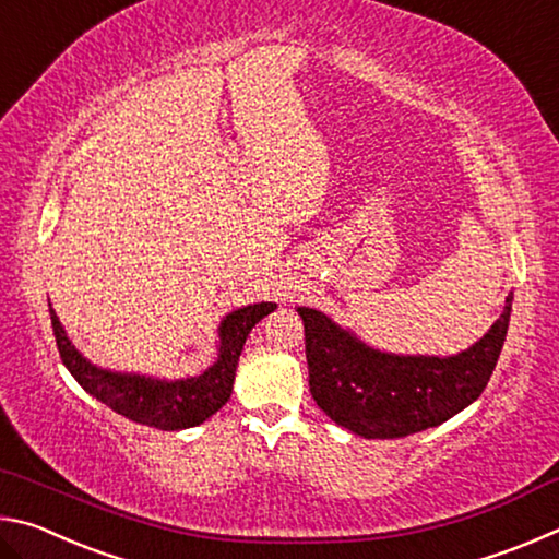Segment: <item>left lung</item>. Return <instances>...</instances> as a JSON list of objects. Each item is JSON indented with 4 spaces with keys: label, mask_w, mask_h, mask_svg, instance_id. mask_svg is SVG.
<instances>
[{
    "label": "left lung",
    "mask_w": 559,
    "mask_h": 559,
    "mask_svg": "<svg viewBox=\"0 0 559 559\" xmlns=\"http://www.w3.org/2000/svg\"><path fill=\"white\" fill-rule=\"evenodd\" d=\"M513 293L488 333L459 355H396L359 340L316 308L306 325L310 394L337 427L362 439H402L439 427L486 390L503 349Z\"/></svg>",
    "instance_id": "8db88e82"
}]
</instances>
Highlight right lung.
Instances as JSON below:
<instances>
[{
    "mask_svg": "<svg viewBox=\"0 0 559 559\" xmlns=\"http://www.w3.org/2000/svg\"><path fill=\"white\" fill-rule=\"evenodd\" d=\"M271 310H276V302H253V306H243L226 313L219 328H216L219 345H216L214 362L202 374L165 380V377L118 372L93 365L66 335L61 320L49 302L56 345H59L66 370L73 374V380L91 396H96L98 402L122 414L126 419L163 431L200 427L202 421L210 419L212 414L229 402L236 365H239L246 337Z\"/></svg>",
    "mask_w": 559,
    "mask_h": 559,
    "instance_id": "1",
    "label": "right lung"
}]
</instances>
